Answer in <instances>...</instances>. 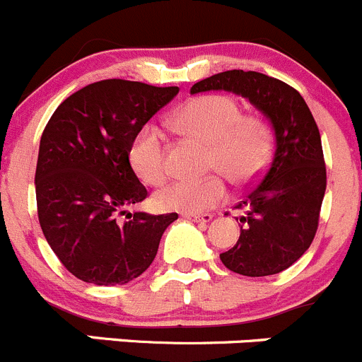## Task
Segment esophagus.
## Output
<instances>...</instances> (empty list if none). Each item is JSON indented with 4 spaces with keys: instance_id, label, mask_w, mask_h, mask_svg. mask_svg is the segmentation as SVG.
Masks as SVG:
<instances>
[{
    "instance_id": "34e87169",
    "label": "esophagus",
    "mask_w": 362,
    "mask_h": 362,
    "mask_svg": "<svg viewBox=\"0 0 362 362\" xmlns=\"http://www.w3.org/2000/svg\"><path fill=\"white\" fill-rule=\"evenodd\" d=\"M182 218L186 220H192V221H200V223H209L213 220V214L209 213H185Z\"/></svg>"
}]
</instances>
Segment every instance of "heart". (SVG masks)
Returning a JSON list of instances; mask_svg holds the SVG:
<instances>
[{
	"label": "heart",
	"mask_w": 362,
	"mask_h": 362,
	"mask_svg": "<svg viewBox=\"0 0 362 362\" xmlns=\"http://www.w3.org/2000/svg\"><path fill=\"white\" fill-rule=\"evenodd\" d=\"M182 134L211 146L209 165L235 185H246L260 173L269 155V130L260 119L243 116L241 107L227 95H202L188 100L174 114ZM130 165L146 185H160L167 176L163 137L146 127L130 148ZM227 197L221 177L176 180L158 189L155 202L163 211L200 213Z\"/></svg>",
	"instance_id": "obj_1"
}]
</instances>
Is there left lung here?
<instances>
[{
    "label": "left lung",
    "mask_w": 362,
    "mask_h": 362,
    "mask_svg": "<svg viewBox=\"0 0 362 362\" xmlns=\"http://www.w3.org/2000/svg\"><path fill=\"white\" fill-rule=\"evenodd\" d=\"M227 91L248 100L274 134L266 173L238 204L245 209L238 243L220 259L243 276H269L291 267L310 248L325 193L320 134L294 88L259 71L228 70L192 86L189 93Z\"/></svg>",
    "instance_id": "left-lung-1"
}]
</instances>
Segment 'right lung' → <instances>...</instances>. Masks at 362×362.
I'll list each match as a JSON object with an SVG mask.
<instances>
[{"label": "right lung", "mask_w": 362, "mask_h": 362, "mask_svg": "<svg viewBox=\"0 0 362 362\" xmlns=\"http://www.w3.org/2000/svg\"><path fill=\"white\" fill-rule=\"evenodd\" d=\"M177 93L176 86L109 78L75 91L49 119L35 174L38 220L52 252L78 280L124 285L141 276L177 220L176 213L127 211L148 197L130 165L132 142Z\"/></svg>", "instance_id": "add662e5"}]
</instances>
